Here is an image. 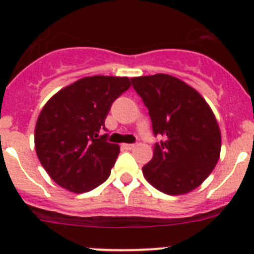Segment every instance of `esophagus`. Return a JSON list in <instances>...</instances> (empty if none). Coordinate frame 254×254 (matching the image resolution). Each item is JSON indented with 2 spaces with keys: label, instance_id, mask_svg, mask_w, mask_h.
<instances>
[{
  "label": "esophagus",
  "instance_id": "34e87169",
  "mask_svg": "<svg viewBox=\"0 0 254 254\" xmlns=\"http://www.w3.org/2000/svg\"><path fill=\"white\" fill-rule=\"evenodd\" d=\"M122 147L126 150H132L136 147V143H123Z\"/></svg>",
  "mask_w": 254,
  "mask_h": 254
}]
</instances>
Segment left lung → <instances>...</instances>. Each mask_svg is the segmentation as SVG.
Masks as SVG:
<instances>
[{
	"label": "left lung",
	"mask_w": 254,
	"mask_h": 254,
	"mask_svg": "<svg viewBox=\"0 0 254 254\" xmlns=\"http://www.w3.org/2000/svg\"><path fill=\"white\" fill-rule=\"evenodd\" d=\"M131 81L149 109L152 132L164 137L154 145L143 177L163 193H188L219 160L221 134L214 113L193 87L174 76L156 73Z\"/></svg>",
	"instance_id": "obj_1"
}]
</instances>
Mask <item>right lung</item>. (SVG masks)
Here are the masks:
<instances>
[{"label":"right lung","mask_w":254,"mask_h":254,"mask_svg":"<svg viewBox=\"0 0 254 254\" xmlns=\"http://www.w3.org/2000/svg\"><path fill=\"white\" fill-rule=\"evenodd\" d=\"M129 86L128 77H84L44 105L35 126V151L61 187L82 193L111 176L120 146L108 142V133L102 132L113 102Z\"/></svg>","instance_id":"add662e5"}]
</instances>
